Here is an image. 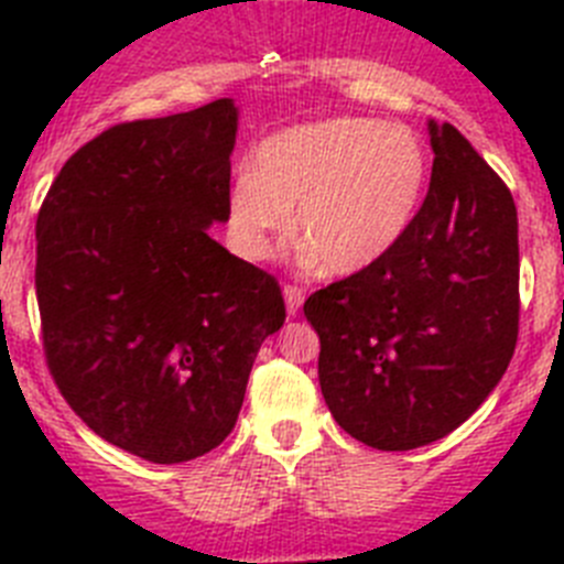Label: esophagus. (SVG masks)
I'll return each instance as SVG.
<instances>
[{
    "label": "esophagus",
    "instance_id": "1",
    "mask_svg": "<svg viewBox=\"0 0 564 564\" xmlns=\"http://www.w3.org/2000/svg\"><path fill=\"white\" fill-rule=\"evenodd\" d=\"M305 302V288L299 285H285V307H288V316H296L299 307Z\"/></svg>",
    "mask_w": 564,
    "mask_h": 564
}]
</instances>
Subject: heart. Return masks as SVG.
I'll use <instances>...</instances> for the list:
<instances>
[{"instance_id": "obj_1", "label": "heart", "mask_w": 564, "mask_h": 564, "mask_svg": "<svg viewBox=\"0 0 564 564\" xmlns=\"http://www.w3.org/2000/svg\"><path fill=\"white\" fill-rule=\"evenodd\" d=\"M432 158L421 134L372 118H325L259 143L228 194L242 253L265 259L288 231L318 271L350 276L390 257L415 226Z\"/></svg>"}]
</instances>
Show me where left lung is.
Wrapping results in <instances>:
<instances>
[{
  "label": "left lung",
  "mask_w": 564,
  "mask_h": 564,
  "mask_svg": "<svg viewBox=\"0 0 564 564\" xmlns=\"http://www.w3.org/2000/svg\"><path fill=\"white\" fill-rule=\"evenodd\" d=\"M430 134V192L401 246L305 302L333 417L381 452L455 432L500 383L520 333L514 197L452 123Z\"/></svg>",
  "instance_id": "obj_1"
}]
</instances>
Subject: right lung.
<instances>
[{
	"mask_svg": "<svg viewBox=\"0 0 564 564\" xmlns=\"http://www.w3.org/2000/svg\"><path fill=\"white\" fill-rule=\"evenodd\" d=\"M237 107L104 129L36 217L47 370L89 430L149 463L217 449L285 325L276 279L208 237L228 220Z\"/></svg>",
	"mask_w": 564,
	"mask_h": 564,
	"instance_id": "right-lung-1",
	"label": "right lung"
}]
</instances>
